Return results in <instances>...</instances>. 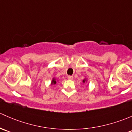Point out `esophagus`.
Returning <instances> with one entry per match:
<instances>
[{"instance_id":"esophagus-1","label":"esophagus","mask_w":132,"mask_h":132,"mask_svg":"<svg viewBox=\"0 0 132 132\" xmlns=\"http://www.w3.org/2000/svg\"><path fill=\"white\" fill-rule=\"evenodd\" d=\"M68 80H72L73 79V76H68Z\"/></svg>"}]
</instances>
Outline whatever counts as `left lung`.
I'll list each match as a JSON object with an SVG mask.
<instances>
[{
	"label": "left lung",
	"instance_id": "obj_1",
	"mask_svg": "<svg viewBox=\"0 0 132 132\" xmlns=\"http://www.w3.org/2000/svg\"><path fill=\"white\" fill-rule=\"evenodd\" d=\"M87 81H88V79H87V78H84V80H83L82 82L84 83V84H85V83H87Z\"/></svg>",
	"mask_w": 132,
	"mask_h": 132
}]
</instances>
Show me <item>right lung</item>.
I'll use <instances>...</instances> for the list:
<instances>
[{
    "label": "right lung",
    "instance_id": "right-lung-1",
    "mask_svg": "<svg viewBox=\"0 0 132 132\" xmlns=\"http://www.w3.org/2000/svg\"><path fill=\"white\" fill-rule=\"evenodd\" d=\"M57 81H58V80H57L56 78L54 77L53 78H52V81H51V85H55V84H56Z\"/></svg>",
    "mask_w": 132,
    "mask_h": 132
}]
</instances>
